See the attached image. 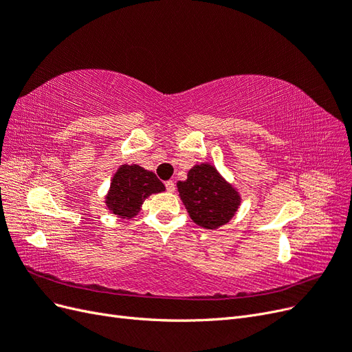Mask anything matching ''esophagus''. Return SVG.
I'll use <instances>...</instances> for the list:
<instances>
[{
    "label": "esophagus",
    "mask_w": 352,
    "mask_h": 352,
    "mask_svg": "<svg viewBox=\"0 0 352 352\" xmlns=\"http://www.w3.org/2000/svg\"><path fill=\"white\" fill-rule=\"evenodd\" d=\"M166 189L168 190V192H175L176 186H175V182H173V180H167V182H166Z\"/></svg>",
    "instance_id": "obj_1"
}]
</instances>
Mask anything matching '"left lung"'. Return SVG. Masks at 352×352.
<instances>
[{
	"label": "left lung",
	"mask_w": 352,
	"mask_h": 352,
	"mask_svg": "<svg viewBox=\"0 0 352 352\" xmlns=\"http://www.w3.org/2000/svg\"><path fill=\"white\" fill-rule=\"evenodd\" d=\"M177 190L190 219L204 229L226 225L241 204L238 190L208 163L190 168L188 179L177 182Z\"/></svg>",
	"instance_id": "1"
}]
</instances>
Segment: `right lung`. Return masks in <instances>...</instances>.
Here are the masks:
<instances>
[{"label": "right lung", "mask_w": 352, "mask_h": 352, "mask_svg": "<svg viewBox=\"0 0 352 352\" xmlns=\"http://www.w3.org/2000/svg\"><path fill=\"white\" fill-rule=\"evenodd\" d=\"M163 190V182L150 170L138 164H123L111 179L105 206L117 217L132 219L141 211L148 197Z\"/></svg>", "instance_id": "add662e5"}]
</instances>
